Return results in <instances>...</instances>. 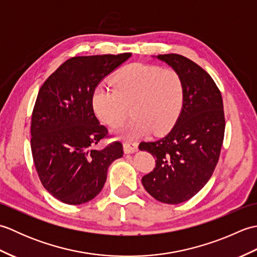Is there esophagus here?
Wrapping results in <instances>:
<instances>
[{
  "label": "esophagus",
  "instance_id": "1",
  "mask_svg": "<svg viewBox=\"0 0 257 257\" xmlns=\"http://www.w3.org/2000/svg\"><path fill=\"white\" fill-rule=\"evenodd\" d=\"M122 146L124 154H133V152L138 150V144L134 143V141H128V143H124Z\"/></svg>",
  "mask_w": 257,
  "mask_h": 257
}]
</instances>
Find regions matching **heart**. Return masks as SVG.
<instances>
[{
  "label": "heart",
  "instance_id": "1",
  "mask_svg": "<svg viewBox=\"0 0 257 257\" xmlns=\"http://www.w3.org/2000/svg\"><path fill=\"white\" fill-rule=\"evenodd\" d=\"M113 88L100 85L92 94L97 118L117 128L132 107L134 119L116 133L124 139L150 134L165 135L173 128L184 102L183 80L176 70L133 64L114 75Z\"/></svg>",
  "mask_w": 257,
  "mask_h": 257
}]
</instances>
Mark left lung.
Here are the masks:
<instances>
[{"mask_svg": "<svg viewBox=\"0 0 257 257\" xmlns=\"http://www.w3.org/2000/svg\"><path fill=\"white\" fill-rule=\"evenodd\" d=\"M181 76V114L166 137L139 145L150 152L156 167L141 179L146 191L162 203L179 204L209 181L219 161L225 119L221 92L199 65L178 54L152 56Z\"/></svg>", "mask_w": 257, "mask_h": 257, "instance_id": "1", "label": "left lung"}]
</instances>
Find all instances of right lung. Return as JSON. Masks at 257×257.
Listing matches in <instances>:
<instances>
[{"mask_svg":"<svg viewBox=\"0 0 257 257\" xmlns=\"http://www.w3.org/2000/svg\"><path fill=\"white\" fill-rule=\"evenodd\" d=\"M130 57V53L73 57L38 91L31 124L33 160L44 188L64 203L94 199L105 185L109 166L123 155L120 143L95 148L108 130L95 116L92 94Z\"/></svg>","mask_w":257,"mask_h":257,"instance_id":"1","label":"right lung"}]
</instances>
